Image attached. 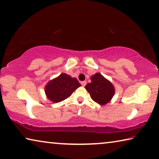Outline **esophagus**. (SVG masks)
Listing matches in <instances>:
<instances>
[{
    "instance_id": "obj_1",
    "label": "esophagus",
    "mask_w": 159,
    "mask_h": 159,
    "mask_svg": "<svg viewBox=\"0 0 159 159\" xmlns=\"http://www.w3.org/2000/svg\"><path fill=\"white\" fill-rule=\"evenodd\" d=\"M86 81H85V80H84V81H82L81 82V85H82V86H85V85H86Z\"/></svg>"
}]
</instances>
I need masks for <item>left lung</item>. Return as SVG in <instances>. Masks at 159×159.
Instances as JSON below:
<instances>
[{
  "mask_svg": "<svg viewBox=\"0 0 159 159\" xmlns=\"http://www.w3.org/2000/svg\"><path fill=\"white\" fill-rule=\"evenodd\" d=\"M91 83L88 84L85 89L90 93V97L95 102L101 105H105L112 100L115 95V87L109 80L100 73L90 77Z\"/></svg>",
  "mask_w": 159,
  "mask_h": 159,
  "instance_id": "left-lung-1",
  "label": "left lung"
}]
</instances>
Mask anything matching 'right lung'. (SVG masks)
Here are the masks:
<instances>
[{"instance_id":"right-lung-1","label":"right lung","mask_w":159,"mask_h":159,"mask_svg":"<svg viewBox=\"0 0 159 159\" xmlns=\"http://www.w3.org/2000/svg\"><path fill=\"white\" fill-rule=\"evenodd\" d=\"M80 85L75 78H71L66 74H61L47 83L44 91L50 101L57 103L70 97Z\"/></svg>"}]
</instances>
